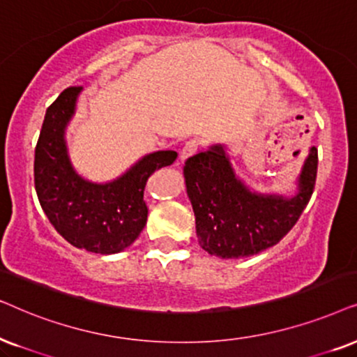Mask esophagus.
Masks as SVG:
<instances>
[{
	"label": "esophagus",
	"instance_id": "1",
	"mask_svg": "<svg viewBox=\"0 0 357 357\" xmlns=\"http://www.w3.org/2000/svg\"><path fill=\"white\" fill-rule=\"evenodd\" d=\"M199 146H201V140L197 139H189L186 144H184V146L181 149V153H179V158L181 160H186L188 156H191L196 153V151L199 150Z\"/></svg>",
	"mask_w": 357,
	"mask_h": 357
}]
</instances>
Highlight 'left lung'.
I'll return each mask as SVG.
<instances>
[{"label":"left lung","mask_w":357,"mask_h":357,"mask_svg":"<svg viewBox=\"0 0 357 357\" xmlns=\"http://www.w3.org/2000/svg\"><path fill=\"white\" fill-rule=\"evenodd\" d=\"M318 151L312 146L291 199L251 192L231 169L220 145L184 165L199 245L217 258H246L279 243L301 218L315 189Z\"/></svg>","instance_id":"1"}]
</instances>
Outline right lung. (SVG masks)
I'll list each match as a JSON object with an SVG mask.
<instances>
[{"mask_svg":"<svg viewBox=\"0 0 357 357\" xmlns=\"http://www.w3.org/2000/svg\"><path fill=\"white\" fill-rule=\"evenodd\" d=\"M79 91L82 86L66 88L47 107L36 145V191L47 218L68 243L112 255L139 238L149 217L146 181L156 169L173 163L178 153L163 150L146 155L112 183L84 181L70 163L63 139Z\"/></svg>","mask_w":357,"mask_h":357,"instance_id":"1","label":"right lung"}]
</instances>
